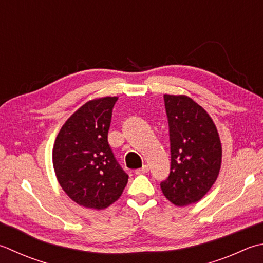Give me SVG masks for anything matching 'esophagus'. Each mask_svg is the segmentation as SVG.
I'll use <instances>...</instances> for the list:
<instances>
[{"label": "esophagus", "mask_w": 263, "mask_h": 263, "mask_svg": "<svg viewBox=\"0 0 263 263\" xmlns=\"http://www.w3.org/2000/svg\"><path fill=\"white\" fill-rule=\"evenodd\" d=\"M149 171V167H148V165H143L141 168H139V170H137L136 171V174H142V173H147Z\"/></svg>", "instance_id": "obj_1"}]
</instances>
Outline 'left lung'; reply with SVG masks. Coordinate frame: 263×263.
<instances>
[{"label":"left lung","instance_id":"1","mask_svg":"<svg viewBox=\"0 0 263 263\" xmlns=\"http://www.w3.org/2000/svg\"><path fill=\"white\" fill-rule=\"evenodd\" d=\"M171 142V171L161 188L170 202L186 206L213 186L222 149L212 118L186 96L164 95Z\"/></svg>","mask_w":263,"mask_h":263}]
</instances>
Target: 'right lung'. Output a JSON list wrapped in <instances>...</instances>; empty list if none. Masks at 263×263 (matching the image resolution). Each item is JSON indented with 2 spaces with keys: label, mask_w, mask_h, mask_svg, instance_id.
<instances>
[{
  "label": "right lung",
  "mask_w": 263,
  "mask_h": 263,
  "mask_svg": "<svg viewBox=\"0 0 263 263\" xmlns=\"http://www.w3.org/2000/svg\"><path fill=\"white\" fill-rule=\"evenodd\" d=\"M117 97L91 100L79 108L57 136L52 162L61 188L75 203L102 210L120 198L128 176L108 143Z\"/></svg>",
  "instance_id": "obj_1"
}]
</instances>
